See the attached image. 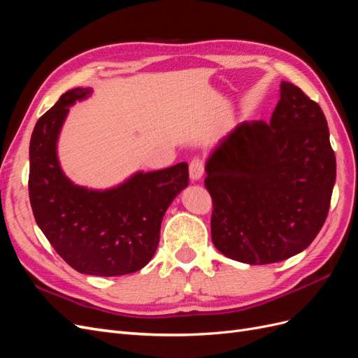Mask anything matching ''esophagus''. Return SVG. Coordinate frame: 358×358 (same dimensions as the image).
I'll list each match as a JSON object with an SVG mask.
<instances>
[{"label":"esophagus","mask_w":358,"mask_h":358,"mask_svg":"<svg viewBox=\"0 0 358 358\" xmlns=\"http://www.w3.org/2000/svg\"><path fill=\"white\" fill-rule=\"evenodd\" d=\"M204 173V162L200 158H194L189 164V178L192 182L201 179Z\"/></svg>","instance_id":"obj_1"}]
</instances>
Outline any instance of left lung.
<instances>
[{"label":"left lung","mask_w":358,"mask_h":358,"mask_svg":"<svg viewBox=\"0 0 358 358\" xmlns=\"http://www.w3.org/2000/svg\"><path fill=\"white\" fill-rule=\"evenodd\" d=\"M270 122L243 121L206 159L212 242L225 257L270 264L312 243L327 218L336 158L326 116L300 88L280 82Z\"/></svg>","instance_id":"obj_1"}]
</instances>
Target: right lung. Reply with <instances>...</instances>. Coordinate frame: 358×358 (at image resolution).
<instances>
[{
	"mask_svg": "<svg viewBox=\"0 0 358 358\" xmlns=\"http://www.w3.org/2000/svg\"><path fill=\"white\" fill-rule=\"evenodd\" d=\"M92 92L67 91L37 121L29 142V201L38 229L64 262L79 273L121 276L154 257L162 218L188 187V164L140 170L104 189L74 183L61 167L58 140L70 107Z\"/></svg>",
	"mask_w": 358,
	"mask_h": 358,
	"instance_id": "obj_1",
	"label": "right lung"
}]
</instances>
